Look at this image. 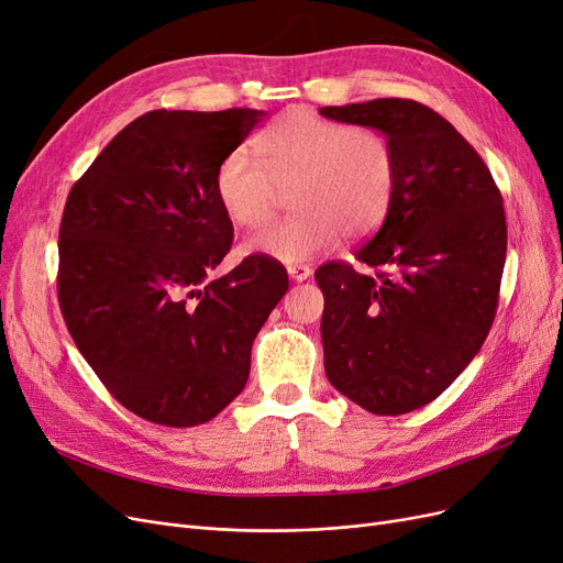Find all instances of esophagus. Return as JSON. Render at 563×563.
Segmentation results:
<instances>
[{
  "label": "esophagus",
  "mask_w": 563,
  "mask_h": 563,
  "mask_svg": "<svg viewBox=\"0 0 563 563\" xmlns=\"http://www.w3.org/2000/svg\"><path fill=\"white\" fill-rule=\"evenodd\" d=\"M286 269H288V277H291L294 282H305V279L312 277V267L310 265L296 263V265H288Z\"/></svg>",
  "instance_id": "34e87169"
}]
</instances>
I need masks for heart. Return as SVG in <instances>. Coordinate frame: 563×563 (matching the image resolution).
Instances as JSON below:
<instances>
[{
    "instance_id": "obj_1",
    "label": "heart",
    "mask_w": 563,
    "mask_h": 563,
    "mask_svg": "<svg viewBox=\"0 0 563 563\" xmlns=\"http://www.w3.org/2000/svg\"><path fill=\"white\" fill-rule=\"evenodd\" d=\"M253 162L234 150L216 168V199L232 223L263 225L279 190L294 185L300 211L251 234L244 251L296 265L338 244L343 232L376 228L395 192L397 159L376 129L347 126L308 110H288L253 139Z\"/></svg>"
}]
</instances>
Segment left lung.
<instances>
[{
    "mask_svg": "<svg viewBox=\"0 0 563 563\" xmlns=\"http://www.w3.org/2000/svg\"><path fill=\"white\" fill-rule=\"evenodd\" d=\"M333 122L380 131L397 180L380 230L347 263L314 272L323 294L329 383L376 416L430 404L482 350L507 253L500 190L444 117L404 98L321 108Z\"/></svg>",
    "mask_w": 563,
    "mask_h": 563,
    "instance_id": "1",
    "label": "left lung"
}]
</instances>
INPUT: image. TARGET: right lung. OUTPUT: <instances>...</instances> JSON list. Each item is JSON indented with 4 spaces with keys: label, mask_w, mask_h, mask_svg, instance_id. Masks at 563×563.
<instances>
[{
    "label": "right lung",
    "mask_w": 563,
    "mask_h": 563,
    "mask_svg": "<svg viewBox=\"0 0 563 563\" xmlns=\"http://www.w3.org/2000/svg\"><path fill=\"white\" fill-rule=\"evenodd\" d=\"M263 110H152L119 131L65 201L58 300L110 395L166 428H195L240 397L251 345L288 291L286 269L232 246L216 168Z\"/></svg>",
    "instance_id": "1"
}]
</instances>
